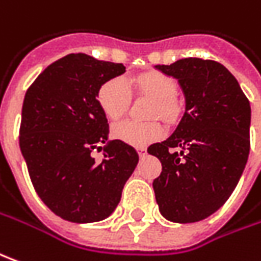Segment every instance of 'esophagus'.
I'll return each instance as SVG.
<instances>
[{"label":"esophagus","mask_w":261,"mask_h":261,"mask_svg":"<svg viewBox=\"0 0 261 261\" xmlns=\"http://www.w3.org/2000/svg\"><path fill=\"white\" fill-rule=\"evenodd\" d=\"M137 151H138V154H140V157H144L145 153H147V150H145V147H138Z\"/></svg>","instance_id":"esophagus-1"}]
</instances>
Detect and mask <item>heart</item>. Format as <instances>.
I'll use <instances>...</instances> for the list:
<instances>
[{
  "label": "heart",
  "instance_id": "b5f03b06",
  "mask_svg": "<svg viewBox=\"0 0 261 261\" xmlns=\"http://www.w3.org/2000/svg\"><path fill=\"white\" fill-rule=\"evenodd\" d=\"M130 88L140 95L153 98L150 117H163L167 121H174L180 114V102L175 98V80L164 72L151 71L128 80L114 77L101 84L97 91V101L107 118L118 120L128 111L131 104ZM164 133L166 130L159 121L140 123L134 120H125L113 127V136L117 140L136 147L151 144L160 140Z\"/></svg>",
  "mask_w": 261,
  "mask_h": 261
}]
</instances>
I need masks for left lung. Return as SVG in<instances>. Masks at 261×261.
<instances>
[{
    "label": "left lung",
    "mask_w": 261,
    "mask_h": 261,
    "mask_svg": "<svg viewBox=\"0 0 261 261\" xmlns=\"http://www.w3.org/2000/svg\"><path fill=\"white\" fill-rule=\"evenodd\" d=\"M157 68L178 80L186 113L167 140L147 148L163 167L153 181L155 200L170 221L194 223L217 212L242 177L250 153V102L217 61L182 58Z\"/></svg>",
    "instance_id": "obj_1"
}]
</instances>
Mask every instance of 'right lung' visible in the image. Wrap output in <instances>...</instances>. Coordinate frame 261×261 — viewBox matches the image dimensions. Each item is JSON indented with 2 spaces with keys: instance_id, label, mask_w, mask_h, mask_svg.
<instances>
[{
  "instance_id": "add662e5",
  "label": "right lung",
  "mask_w": 261,
  "mask_h": 261,
  "mask_svg": "<svg viewBox=\"0 0 261 261\" xmlns=\"http://www.w3.org/2000/svg\"><path fill=\"white\" fill-rule=\"evenodd\" d=\"M124 71L123 64L68 54L48 65L27 90L21 153L38 197L61 219L93 223L108 217L137 166V151L120 140L108 143L101 161L91 155L108 137L97 91Z\"/></svg>"
}]
</instances>
